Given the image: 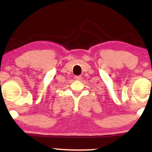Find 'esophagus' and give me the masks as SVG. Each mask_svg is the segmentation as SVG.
<instances>
[{"mask_svg":"<svg viewBox=\"0 0 152 152\" xmlns=\"http://www.w3.org/2000/svg\"><path fill=\"white\" fill-rule=\"evenodd\" d=\"M74 78H75V79L78 80V81H79V80H81V78H82L81 76H76Z\"/></svg>","mask_w":152,"mask_h":152,"instance_id":"1","label":"esophagus"}]
</instances>
